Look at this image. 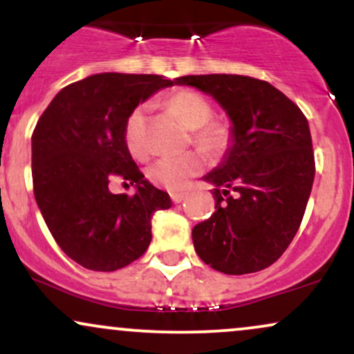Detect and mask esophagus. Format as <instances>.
Masks as SVG:
<instances>
[{
    "label": "esophagus",
    "mask_w": 354,
    "mask_h": 354,
    "mask_svg": "<svg viewBox=\"0 0 354 354\" xmlns=\"http://www.w3.org/2000/svg\"><path fill=\"white\" fill-rule=\"evenodd\" d=\"M171 200H173L174 205H178V203H181V201L186 200V194H183V193H171Z\"/></svg>",
    "instance_id": "34e87169"
}]
</instances>
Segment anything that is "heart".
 <instances>
[{"label":"heart","instance_id":"obj_1","mask_svg":"<svg viewBox=\"0 0 354 354\" xmlns=\"http://www.w3.org/2000/svg\"><path fill=\"white\" fill-rule=\"evenodd\" d=\"M166 106L180 120L193 129V141L203 151L221 154L230 146L231 135L228 128L211 121L213 108L194 91H178L166 100ZM145 118L146 106L140 104L129 113L123 126V141L133 158H143L146 154L145 143ZM205 168V158L200 153L191 151L181 156H165L156 160L148 168V178L153 185L169 191H183L188 188L191 178L198 176Z\"/></svg>","mask_w":354,"mask_h":354}]
</instances>
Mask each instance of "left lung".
<instances>
[{"mask_svg": "<svg viewBox=\"0 0 354 354\" xmlns=\"http://www.w3.org/2000/svg\"><path fill=\"white\" fill-rule=\"evenodd\" d=\"M174 83L209 95L231 121L228 151L205 176L214 185V213L193 228L194 250L225 274L265 270L293 241L310 200L315 154L306 116L250 76L191 75Z\"/></svg>", "mask_w": 354, "mask_h": 354, "instance_id": "left-lung-1", "label": "left lung"}]
</instances>
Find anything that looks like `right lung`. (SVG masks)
Instances as JSON below:
<instances>
[{
    "label": "right lung",
    "instance_id": "obj_1",
    "mask_svg": "<svg viewBox=\"0 0 354 354\" xmlns=\"http://www.w3.org/2000/svg\"><path fill=\"white\" fill-rule=\"evenodd\" d=\"M173 84L158 75L100 73L61 89L36 123V203L58 246L86 270L116 271L140 258L153 213L171 208L169 194L133 161L123 126L138 104ZM115 180L135 185L136 194H111Z\"/></svg>",
    "mask_w": 354,
    "mask_h": 354
}]
</instances>
